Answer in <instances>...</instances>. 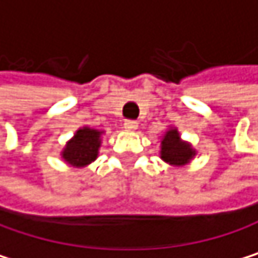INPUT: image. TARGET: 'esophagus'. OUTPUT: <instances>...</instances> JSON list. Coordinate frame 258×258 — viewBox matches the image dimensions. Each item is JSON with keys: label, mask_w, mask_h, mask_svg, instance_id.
I'll use <instances>...</instances> for the list:
<instances>
[{"label": "esophagus", "mask_w": 258, "mask_h": 258, "mask_svg": "<svg viewBox=\"0 0 258 258\" xmlns=\"http://www.w3.org/2000/svg\"><path fill=\"white\" fill-rule=\"evenodd\" d=\"M123 126H124V129H126V131H137L138 123H137V121H134V120H126Z\"/></svg>", "instance_id": "1"}]
</instances>
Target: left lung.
<instances>
[{
  "mask_svg": "<svg viewBox=\"0 0 258 258\" xmlns=\"http://www.w3.org/2000/svg\"><path fill=\"white\" fill-rule=\"evenodd\" d=\"M196 155V149L186 141L180 138V134L175 127L167 129L161 140V151L160 157L166 163L172 166H184Z\"/></svg>",
  "mask_w": 258,
  "mask_h": 258,
  "instance_id": "obj_1",
  "label": "left lung"
}]
</instances>
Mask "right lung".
Here are the masks:
<instances>
[{
	"mask_svg": "<svg viewBox=\"0 0 258 258\" xmlns=\"http://www.w3.org/2000/svg\"><path fill=\"white\" fill-rule=\"evenodd\" d=\"M101 131L91 127H80L74 138L68 141L66 148L62 149L61 157L64 161L74 167H84L91 164L98 157V149L101 146Z\"/></svg>",
	"mask_w": 258,
	"mask_h": 258,
	"instance_id": "1",
	"label": "right lung"
}]
</instances>
